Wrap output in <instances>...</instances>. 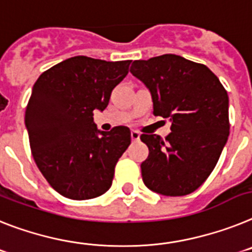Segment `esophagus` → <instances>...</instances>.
<instances>
[{
    "instance_id": "obj_1",
    "label": "esophagus",
    "mask_w": 252,
    "mask_h": 252,
    "mask_svg": "<svg viewBox=\"0 0 252 252\" xmlns=\"http://www.w3.org/2000/svg\"><path fill=\"white\" fill-rule=\"evenodd\" d=\"M130 138H132L133 142L138 141V139H139V133L137 132V130H132V132H130Z\"/></svg>"
}]
</instances>
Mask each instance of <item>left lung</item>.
<instances>
[{
  "label": "left lung",
  "instance_id": "obj_1",
  "mask_svg": "<svg viewBox=\"0 0 252 252\" xmlns=\"http://www.w3.org/2000/svg\"><path fill=\"white\" fill-rule=\"evenodd\" d=\"M130 73L151 91L153 114L171 120L165 139L142 134L150 153L141 165L150 190L188 195L213 171L229 135L228 95L207 65L176 54L134 61Z\"/></svg>",
  "mask_w": 252,
  "mask_h": 252
}]
</instances>
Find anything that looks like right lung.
<instances>
[{
    "label": "right lung",
    "mask_w": 252,
    "mask_h": 252,
    "mask_svg": "<svg viewBox=\"0 0 252 252\" xmlns=\"http://www.w3.org/2000/svg\"><path fill=\"white\" fill-rule=\"evenodd\" d=\"M132 61L72 57L39 76L25 111L34 161L61 195L85 200L111 187L118 159L130 144L128 126L97 130L94 110H104Z\"/></svg>",
    "instance_id": "obj_1"
}]
</instances>
